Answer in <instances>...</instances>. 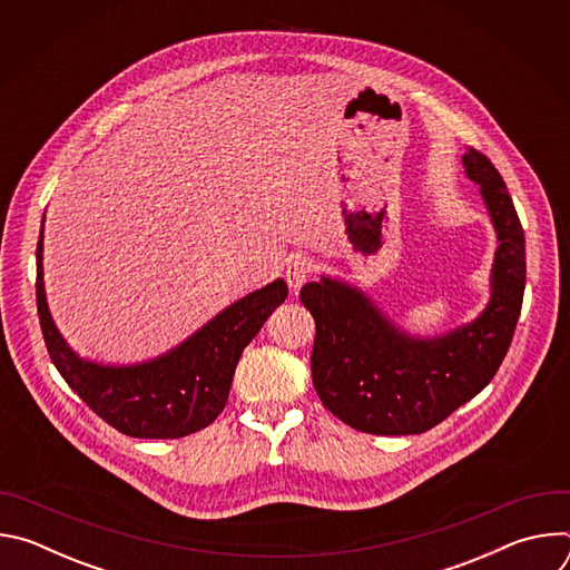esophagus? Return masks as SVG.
I'll return each mask as SVG.
<instances>
[{
    "instance_id": "34e87169",
    "label": "esophagus",
    "mask_w": 570,
    "mask_h": 570,
    "mask_svg": "<svg viewBox=\"0 0 570 570\" xmlns=\"http://www.w3.org/2000/svg\"><path fill=\"white\" fill-rule=\"evenodd\" d=\"M311 271H313V264H311L308 257H295L288 264V268H286V284H288V288L293 293H297L304 286V282L311 277Z\"/></svg>"
}]
</instances>
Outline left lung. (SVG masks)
Listing matches in <instances>:
<instances>
[{
    "label": "left lung",
    "mask_w": 570,
    "mask_h": 570,
    "mask_svg": "<svg viewBox=\"0 0 570 570\" xmlns=\"http://www.w3.org/2000/svg\"><path fill=\"white\" fill-rule=\"evenodd\" d=\"M464 174L497 229L492 297L462 327L415 338L399 330L361 288L320 277L299 299L315 320L313 387L338 420L372 435H417L473 399L501 367L525 291V236L497 167L475 148L462 155Z\"/></svg>",
    "instance_id": "left-lung-1"
}]
</instances>
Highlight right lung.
<instances>
[{
	"label": "right lung",
	"instance_id": "add662e5",
	"mask_svg": "<svg viewBox=\"0 0 570 570\" xmlns=\"http://www.w3.org/2000/svg\"><path fill=\"white\" fill-rule=\"evenodd\" d=\"M36 266L40 327L56 370L104 422L144 440H176L209 426L225 409L243 350L288 295L286 282L275 279L223 308L171 352L135 365H104L80 358L53 324L45 295L42 229Z\"/></svg>",
	"mask_w": 570,
	"mask_h": 570
}]
</instances>
